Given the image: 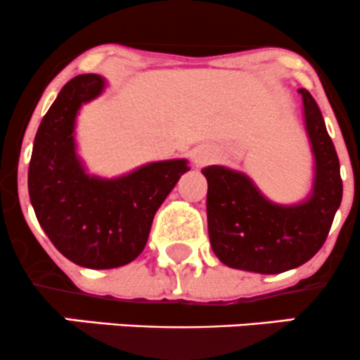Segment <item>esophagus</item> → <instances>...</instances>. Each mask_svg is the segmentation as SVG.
I'll use <instances>...</instances> for the list:
<instances>
[{"instance_id":"1","label":"esophagus","mask_w":360,"mask_h":360,"mask_svg":"<svg viewBox=\"0 0 360 360\" xmlns=\"http://www.w3.org/2000/svg\"><path fill=\"white\" fill-rule=\"evenodd\" d=\"M212 157H214V155H212L210 148H207V146H198V148H195V151H193V160H195L196 165L209 164Z\"/></svg>"}]
</instances>
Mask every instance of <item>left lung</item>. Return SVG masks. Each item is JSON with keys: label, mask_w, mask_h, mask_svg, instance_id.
Segmentation results:
<instances>
[{"label": "left lung", "mask_w": 360, "mask_h": 360, "mask_svg": "<svg viewBox=\"0 0 360 360\" xmlns=\"http://www.w3.org/2000/svg\"><path fill=\"white\" fill-rule=\"evenodd\" d=\"M298 93L316 162L307 200L278 205L260 193L247 174L221 165L202 169L209 183L207 221L212 250L233 269L279 274L305 264L324 245L342 203L340 160L323 113L307 89Z\"/></svg>", "instance_id": "obj_1"}]
</instances>
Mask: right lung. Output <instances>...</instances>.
Wrapping results in <instances>:
<instances>
[{
    "label": "right lung",
    "instance_id": "obj_1",
    "mask_svg": "<svg viewBox=\"0 0 360 360\" xmlns=\"http://www.w3.org/2000/svg\"><path fill=\"white\" fill-rule=\"evenodd\" d=\"M105 79L82 74L63 86L43 117L29 164V196L41 228L62 255L89 269L132 262L148 241L158 207L188 160L151 162L115 179L89 176L75 151L79 108L100 96Z\"/></svg>",
    "mask_w": 360,
    "mask_h": 360
}]
</instances>
